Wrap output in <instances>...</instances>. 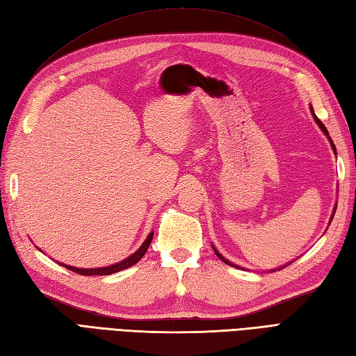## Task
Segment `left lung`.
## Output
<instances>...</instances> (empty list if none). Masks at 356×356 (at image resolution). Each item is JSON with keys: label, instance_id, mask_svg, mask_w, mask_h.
<instances>
[{"label": "left lung", "instance_id": "8db88e82", "mask_svg": "<svg viewBox=\"0 0 356 356\" xmlns=\"http://www.w3.org/2000/svg\"><path fill=\"white\" fill-rule=\"evenodd\" d=\"M310 112H312V115H314V120L316 121V124H318V126H320V129L323 130V132H324V135L329 138V141H330V146H332L333 152H335V154H337L335 144H333V141H332V138L329 136V132H327V129H325V126L323 124V122H321V120H318V117H316V115H315V112H314V107H312V106H310ZM335 210H337V206H335V209H333V213H332V218H330V221L333 220V215H335ZM212 248H213V245H212ZM213 250H215V253H216V257H218V258H220V259L222 261V263H226L227 266H232V267H236V269H243V267H239V266H236V264H234V263H230V261H229V259H226V258H224V257L221 255V253H220L218 250H216L215 248H213Z\"/></svg>", "mask_w": 356, "mask_h": 356}]
</instances>
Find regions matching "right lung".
Listing matches in <instances>:
<instances>
[{
	"instance_id": "add662e5",
	"label": "right lung",
	"mask_w": 356,
	"mask_h": 356,
	"mask_svg": "<svg viewBox=\"0 0 356 356\" xmlns=\"http://www.w3.org/2000/svg\"><path fill=\"white\" fill-rule=\"evenodd\" d=\"M152 238H154V232H150L149 236L146 238V241L141 244L140 249H138L135 253H132V255H130V257H127L126 259L120 261V263H117V264H112V266H107V267H97V269H79V267L67 266V264H63V263H61V266H64V267H66V269L75 272V273L86 275V277H90V275H112V273H117L120 270L127 269V267H130V266L136 264L138 261H140L144 257V253L147 252L149 245L152 243Z\"/></svg>"
}]
</instances>
